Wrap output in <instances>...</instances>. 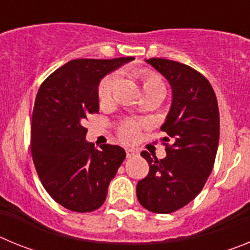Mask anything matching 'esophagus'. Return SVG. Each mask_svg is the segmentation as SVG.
Here are the masks:
<instances>
[{
  "mask_svg": "<svg viewBox=\"0 0 250 250\" xmlns=\"http://www.w3.org/2000/svg\"><path fill=\"white\" fill-rule=\"evenodd\" d=\"M138 155V151L135 149H126V156L127 158H132V156Z\"/></svg>",
  "mask_w": 250,
  "mask_h": 250,
  "instance_id": "obj_1",
  "label": "esophagus"
}]
</instances>
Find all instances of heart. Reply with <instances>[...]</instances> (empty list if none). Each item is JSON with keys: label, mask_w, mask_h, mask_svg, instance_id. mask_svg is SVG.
<instances>
[{"label": "heart", "mask_w": 250, "mask_h": 250, "mask_svg": "<svg viewBox=\"0 0 250 250\" xmlns=\"http://www.w3.org/2000/svg\"><path fill=\"white\" fill-rule=\"evenodd\" d=\"M132 76L140 83L141 89L145 95H165V83L158 74L149 70V68H138L132 71ZM116 77L114 74L106 75L101 79L98 86V99L100 104L109 103L114 91ZM140 129V123L136 120H125L119 125L118 135L121 140L131 141L138 135Z\"/></svg>", "instance_id": "b5f03b06"}]
</instances>
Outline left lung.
Returning <instances> with one entry per match:
<instances>
[{"label":"left lung","mask_w":250,"mask_h":250,"mask_svg":"<svg viewBox=\"0 0 250 250\" xmlns=\"http://www.w3.org/2000/svg\"><path fill=\"white\" fill-rule=\"evenodd\" d=\"M147 62L169 81L173 103L160 127L167 156L158 160L141 152L149 173L136 185V196L145 209L169 214L182 209L202 191L210 175L219 144V109L210 83L185 63L167 59Z\"/></svg>","instance_id":"left-lung-1"}]
</instances>
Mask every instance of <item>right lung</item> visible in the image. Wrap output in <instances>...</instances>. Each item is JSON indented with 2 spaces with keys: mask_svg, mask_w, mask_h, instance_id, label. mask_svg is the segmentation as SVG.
Instances as JSON below:
<instances>
[{
  "mask_svg": "<svg viewBox=\"0 0 250 250\" xmlns=\"http://www.w3.org/2000/svg\"><path fill=\"white\" fill-rule=\"evenodd\" d=\"M134 60H72L40 86L31 123V154L50 196L71 211L104 204L107 188L126 154L119 145L95 149L83 123L99 112L98 86L106 74Z\"/></svg>",
  "mask_w": 250,
  "mask_h": 250,
  "instance_id": "1",
  "label": "right lung"
}]
</instances>
